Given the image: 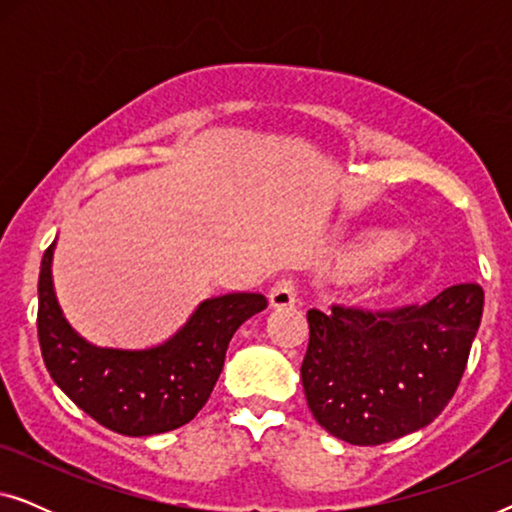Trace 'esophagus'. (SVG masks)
<instances>
[{
	"instance_id": "obj_1",
	"label": "esophagus",
	"mask_w": 512,
	"mask_h": 512,
	"mask_svg": "<svg viewBox=\"0 0 512 512\" xmlns=\"http://www.w3.org/2000/svg\"><path fill=\"white\" fill-rule=\"evenodd\" d=\"M298 303V284L296 279L286 277L270 289V305L272 307H289Z\"/></svg>"
}]
</instances>
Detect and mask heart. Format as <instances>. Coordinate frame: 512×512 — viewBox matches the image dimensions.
Listing matches in <instances>:
<instances>
[{
  "label": "heart",
  "mask_w": 512,
  "mask_h": 512,
  "mask_svg": "<svg viewBox=\"0 0 512 512\" xmlns=\"http://www.w3.org/2000/svg\"><path fill=\"white\" fill-rule=\"evenodd\" d=\"M405 247L403 237H396V235H387V237H380L373 247H370V256L373 258H389L398 254Z\"/></svg>",
  "instance_id": "1"
}]
</instances>
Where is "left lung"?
<instances>
[{"label": "left lung", "mask_w": 512, "mask_h": 512, "mask_svg": "<svg viewBox=\"0 0 512 512\" xmlns=\"http://www.w3.org/2000/svg\"><path fill=\"white\" fill-rule=\"evenodd\" d=\"M482 303V286L468 282L424 305L307 312L300 375L321 429L349 445H382L431 424L459 387Z\"/></svg>", "instance_id": "8db88e82"}]
</instances>
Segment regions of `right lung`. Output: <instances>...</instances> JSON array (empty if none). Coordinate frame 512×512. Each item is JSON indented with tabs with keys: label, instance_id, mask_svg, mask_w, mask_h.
Masks as SVG:
<instances>
[{
	"label": "right lung",
	"instance_id": "right-lung-1",
	"mask_svg": "<svg viewBox=\"0 0 512 512\" xmlns=\"http://www.w3.org/2000/svg\"><path fill=\"white\" fill-rule=\"evenodd\" d=\"M53 247L44 251L39 272L41 356L53 382L121 436H156L191 422L219 380L230 338L268 307L261 293H228L205 300L165 345L142 352L95 347L62 317L51 279Z\"/></svg>",
	"mask_w": 512,
	"mask_h": 512
}]
</instances>
